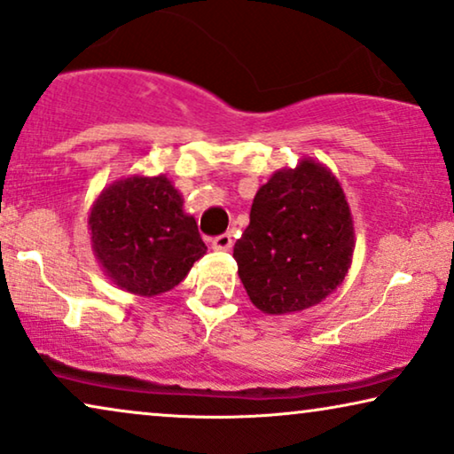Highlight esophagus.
<instances>
[{"label": "esophagus", "instance_id": "esophagus-1", "mask_svg": "<svg viewBox=\"0 0 454 454\" xmlns=\"http://www.w3.org/2000/svg\"><path fill=\"white\" fill-rule=\"evenodd\" d=\"M211 247H214V249H217V251L232 249V234L223 232V234H220V237H214V240H211Z\"/></svg>", "mask_w": 454, "mask_h": 454}]
</instances>
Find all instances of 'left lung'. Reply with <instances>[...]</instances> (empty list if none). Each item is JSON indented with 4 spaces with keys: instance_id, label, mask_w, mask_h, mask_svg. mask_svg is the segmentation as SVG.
Listing matches in <instances>:
<instances>
[{
    "instance_id": "left-lung-1",
    "label": "left lung",
    "mask_w": 454,
    "mask_h": 454,
    "mask_svg": "<svg viewBox=\"0 0 454 454\" xmlns=\"http://www.w3.org/2000/svg\"><path fill=\"white\" fill-rule=\"evenodd\" d=\"M234 245L251 303L270 316L303 311L340 286L355 249L353 217L328 168L301 160L278 170L251 205Z\"/></svg>"
}]
</instances>
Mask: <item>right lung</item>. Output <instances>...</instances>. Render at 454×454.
Masks as SVG:
<instances>
[{
    "label": "right lung",
    "instance_id": "add662e5",
    "mask_svg": "<svg viewBox=\"0 0 454 454\" xmlns=\"http://www.w3.org/2000/svg\"><path fill=\"white\" fill-rule=\"evenodd\" d=\"M90 243L101 268L141 297L168 293L207 251L197 222L164 174L130 176L104 189L90 207Z\"/></svg>",
    "mask_w": 454,
    "mask_h": 454
}]
</instances>
